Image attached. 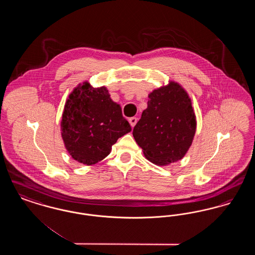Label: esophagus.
<instances>
[{"label":"esophagus","mask_w":255,"mask_h":255,"mask_svg":"<svg viewBox=\"0 0 255 255\" xmlns=\"http://www.w3.org/2000/svg\"><path fill=\"white\" fill-rule=\"evenodd\" d=\"M136 122H137V119H136V118H131V119L129 120V122H130V124H131L132 127H133V126L136 124Z\"/></svg>","instance_id":"esophagus-1"}]
</instances>
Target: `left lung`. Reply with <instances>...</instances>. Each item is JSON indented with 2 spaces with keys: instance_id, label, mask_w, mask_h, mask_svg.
<instances>
[{
  "instance_id": "obj_1",
  "label": "left lung",
  "mask_w": 255,
  "mask_h": 255,
  "mask_svg": "<svg viewBox=\"0 0 255 255\" xmlns=\"http://www.w3.org/2000/svg\"><path fill=\"white\" fill-rule=\"evenodd\" d=\"M196 116L191 99L182 86L169 81L148 95V102L133 135L145 158L157 165L182 159L192 144Z\"/></svg>"
}]
</instances>
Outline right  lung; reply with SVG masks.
Returning a JSON list of instances; mask_svg holds the SVG:
<instances>
[{
  "label": "right lung",
  "mask_w": 255,
  "mask_h": 255,
  "mask_svg": "<svg viewBox=\"0 0 255 255\" xmlns=\"http://www.w3.org/2000/svg\"><path fill=\"white\" fill-rule=\"evenodd\" d=\"M131 130L106 87L94 88L85 81L69 95L61 134L68 153L79 163L93 165L106 158L112 146Z\"/></svg>",
  "instance_id": "1"
}]
</instances>
